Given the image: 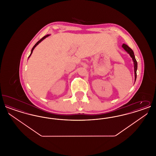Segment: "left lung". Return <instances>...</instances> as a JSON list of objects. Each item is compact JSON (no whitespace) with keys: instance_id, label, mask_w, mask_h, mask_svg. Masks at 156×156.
<instances>
[{"instance_id":"left-lung-1","label":"left lung","mask_w":156,"mask_h":156,"mask_svg":"<svg viewBox=\"0 0 156 156\" xmlns=\"http://www.w3.org/2000/svg\"><path fill=\"white\" fill-rule=\"evenodd\" d=\"M123 49L126 51V52H127L130 56L131 57V58H132V60L133 61L134 64V81H136V76H137V62L136 61V59L135 58V56L134 54V52L133 50L127 45L125 44H123L122 46Z\"/></svg>"}]
</instances>
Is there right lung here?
Here are the masks:
<instances>
[{"label": "right lung", "mask_w": 156, "mask_h": 156, "mask_svg": "<svg viewBox=\"0 0 156 156\" xmlns=\"http://www.w3.org/2000/svg\"><path fill=\"white\" fill-rule=\"evenodd\" d=\"M50 36V34H47V35H46V36H44V37H43L41 39H40L38 41H37V43L36 44L34 45V47L32 48V49H31V53H30V55H29V58L30 57V56H31V54H32V52H33V50H34V49L35 48V47L37 46V45L38 44L40 43H41L44 39H45L46 37H48Z\"/></svg>", "instance_id": "add662e5"}]
</instances>
